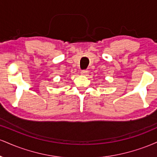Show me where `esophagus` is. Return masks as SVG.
Listing matches in <instances>:
<instances>
[{"label":"esophagus","mask_w":157,"mask_h":157,"mask_svg":"<svg viewBox=\"0 0 157 157\" xmlns=\"http://www.w3.org/2000/svg\"><path fill=\"white\" fill-rule=\"evenodd\" d=\"M88 73H89V71H87V70H82L81 71V75H87Z\"/></svg>","instance_id":"1"}]
</instances>
